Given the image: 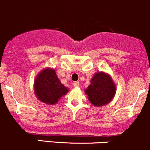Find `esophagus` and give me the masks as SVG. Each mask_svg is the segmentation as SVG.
<instances>
[{
    "mask_svg": "<svg viewBox=\"0 0 150 150\" xmlns=\"http://www.w3.org/2000/svg\"><path fill=\"white\" fill-rule=\"evenodd\" d=\"M73 85H74V87H79V81H74V82L73 83Z\"/></svg>",
    "mask_w": 150,
    "mask_h": 150,
    "instance_id": "obj_1",
    "label": "esophagus"
}]
</instances>
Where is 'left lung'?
<instances>
[{
    "mask_svg": "<svg viewBox=\"0 0 150 150\" xmlns=\"http://www.w3.org/2000/svg\"><path fill=\"white\" fill-rule=\"evenodd\" d=\"M116 85L112 76L103 71L97 72L84 90L89 101L95 106H103L110 103L116 93Z\"/></svg>",
    "mask_w": 150,
    "mask_h": 150,
    "instance_id": "8db88e82",
    "label": "left lung"
}]
</instances>
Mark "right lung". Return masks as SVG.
<instances>
[{
	"label": "right lung",
	"mask_w": 150,
	"mask_h": 150,
	"mask_svg": "<svg viewBox=\"0 0 150 150\" xmlns=\"http://www.w3.org/2000/svg\"><path fill=\"white\" fill-rule=\"evenodd\" d=\"M33 90L35 97L48 105L57 103L69 91L60 82L54 69L49 67L41 70L35 76Z\"/></svg>",
	"instance_id": "add662e5"
}]
</instances>
